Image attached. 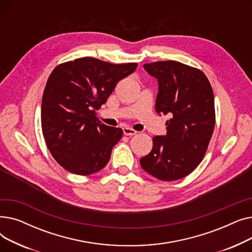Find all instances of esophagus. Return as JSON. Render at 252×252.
<instances>
[{
	"label": "esophagus",
	"mask_w": 252,
	"mask_h": 252,
	"mask_svg": "<svg viewBox=\"0 0 252 252\" xmlns=\"http://www.w3.org/2000/svg\"><path fill=\"white\" fill-rule=\"evenodd\" d=\"M124 134L126 136H134L137 134V131L130 127H124Z\"/></svg>",
	"instance_id": "obj_1"
}]
</instances>
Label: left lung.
Segmentation results:
<instances>
[{
    "label": "left lung",
    "instance_id": "8db88e82",
    "mask_svg": "<svg viewBox=\"0 0 252 252\" xmlns=\"http://www.w3.org/2000/svg\"><path fill=\"white\" fill-rule=\"evenodd\" d=\"M157 78L155 110L169 115L166 135L152 139L151 152L142 157V168L158 180L177 181L199 165L216 125L214 91L200 70L178 61L144 64Z\"/></svg>",
    "mask_w": 252,
    "mask_h": 252
}]
</instances>
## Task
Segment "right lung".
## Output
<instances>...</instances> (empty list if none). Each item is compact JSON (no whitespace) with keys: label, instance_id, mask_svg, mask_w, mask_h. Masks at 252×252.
Wrapping results in <instances>:
<instances>
[{"label":"right lung","instance_id":"obj_1","mask_svg":"<svg viewBox=\"0 0 252 252\" xmlns=\"http://www.w3.org/2000/svg\"><path fill=\"white\" fill-rule=\"evenodd\" d=\"M137 66L85 57L59 64L52 71L43 94L42 129L48 149L63 168L89 176L108 163L124 131L102 124L96 110Z\"/></svg>","mask_w":252,"mask_h":252}]
</instances>
